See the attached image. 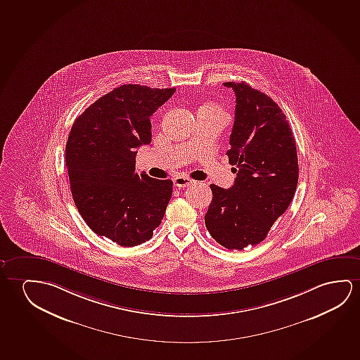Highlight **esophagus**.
I'll use <instances>...</instances> for the list:
<instances>
[{"instance_id": "34e87169", "label": "esophagus", "mask_w": 360, "mask_h": 360, "mask_svg": "<svg viewBox=\"0 0 360 360\" xmlns=\"http://www.w3.org/2000/svg\"><path fill=\"white\" fill-rule=\"evenodd\" d=\"M173 183H174L176 187L183 188L191 186L192 183H194V181L193 179H191V178L186 177V176H178V177L173 179Z\"/></svg>"}]
</instances>
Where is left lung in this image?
<instances>
[{
  "instance_id": "left-lung-1",
  "label": "left lung",
  "mask_w": 360,
  "mask_h": 360,
  "mask_svg": "<svg viewBox=\"0 0 360 360\" xmlns=\"http://www.w3.org/2000/svg\"><path fill=\"white\" fill-rule=\"evenodd\" d=\"M224 85L236 96L226 152L236 178L229 189L210 184L213 199L204 221L220 245L243 250L260 244L291 203L297 148L286 115L270 96L244 82Z\"/></svg>"
}]
</instances>
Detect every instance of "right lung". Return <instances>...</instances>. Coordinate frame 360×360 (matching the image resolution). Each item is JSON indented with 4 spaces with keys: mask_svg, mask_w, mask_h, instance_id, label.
Segmentation results:
<instances>
[{
    "mask_svg": "<svg viewBox=\"0 0 360 360\" xmlns=\"http://www.w3.org/2000/svg\"><path fill=\"white\" fill-rule=\"evenodd\" d=\"M174 91L121 85L90 105L69 134L65 166L74 203L95 234L119 245L151 239L172 195L171 179L136 172V155L151 142L150 116Z\"/></svg>",
    "mask_w": 360,
    "mask_h": 360,
    "instance_id": "right-lung-1",
    "label": "right lung"
}]
</instances>
